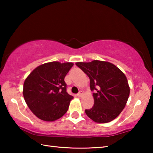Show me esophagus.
<instances>
[{"instance_id": "esophagus-1", "label": "esophagus", "mask_w": 153, "mask_h": 153, "mask_svg": "<svg viewBox=\"0 0 153 153\" xmlns=\"http://www.w3.org/2000/svg\"><path fill=\"white\" fill-rule=\"evenodd\" d=\"M83 94H84V93H83V91H82V90H80L78 94H77V97H81Z\"/></svg>"}]
</instances>
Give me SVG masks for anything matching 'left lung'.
<instances>
[{"instance_id": "obj_1", "label": "left lung", "mask_w": 153, "mask_h": 153, "mask_svg": "<svg viewBox=\"0 0 153 153\" xmlns=\"http://www.w3.org/2000/svg\"><path fill=\"white\" fill-rule=\"evenodd\" d=\"M76 65L90 78L94 103L86 109L88 117L97 123H108L120 115L128 101L129 86L122 71L109 62L94 60L77 62Z\"/></svg>"}]
</instances>
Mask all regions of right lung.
Masks as SVG:
<instances>
[{
	"mask_svg": "<svg viewBox=\"0 0 153 153\" xmlns=\"http://www.w3.org/2000/svg\"><path fill=\"white\" fill-rule=\"evenodd\" d=\"M73 65V63H46L36 67L25 79L23 94L36 117L53 121L66 113L74 97L67 92L64 79Z\"/></svg>",
	"mask_w": 153,
	"mask_h": 153,
	"instance_id": "add662e5",
	"label": "right lung"
}]
</instances>
